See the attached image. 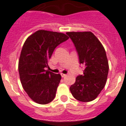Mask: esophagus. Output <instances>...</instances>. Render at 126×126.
Wrapping results in <instances>:
<instances>
[{
	"mask_svg": "<svg viewBox=\"0 0 126 126\" xmlns=\"http://www.w3.org/2000/svg\"><path fill=\"white\" fill-rule=\"evenodd\" d=\"M61 76L62 77V78H64V77H65L66 76V74H62V73H61Z\"/></svg>",
	"mask_w": 126,
	"mask_h": 126,
	"instance_id": "1",
	"label": "esophagus"
}]
</instances>
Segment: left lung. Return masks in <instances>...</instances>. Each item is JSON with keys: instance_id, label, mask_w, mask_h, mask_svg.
Returning <instances> with one entry per match:
<instances>
[{"instance_id": "8db88e82", "label": "left lung", "mask_w": 126, "mask_h": 126, "mask_svg": "<svg viewBox=\"0 0 126 126\" xmlns=\"http://www.w3.org/2000/svg\"><path fill=\"white\" fill-rule=\"evenodd\" d=\"M78 54L79 64L84 66L83 75L76 78L70 91L76 100L88 102L96 98L106 84L109 62L106 52L98 39L90 32H67Z\"/></svg>"}]
</instances>
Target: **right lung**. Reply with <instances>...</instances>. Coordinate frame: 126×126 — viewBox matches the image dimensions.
Wrapping results in <instances>:
<instances>
[{"label":"right lung","mask_w":126,"mask_h":126,"mask_svg":"<svg viewBox=\"0 0 126 126\" xmlns=\"http://www.w3.org/2000/svg\"><path fill=\"white\" fill-rule=\"evenodd\" d=\"M68 39L64 33L38 30L24 42L19 61V74L23 88L36 103L47 104L55 98L61 76L45 68L55 48Z\"/></svg>","instance_id":"right-lung-1"}]
</instances>
